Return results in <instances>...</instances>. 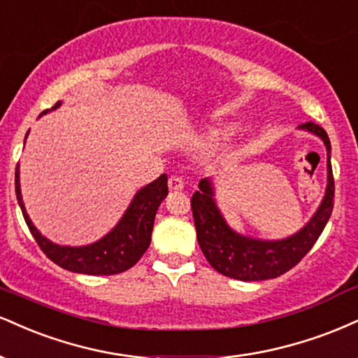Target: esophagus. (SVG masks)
Here are the masks:
<instances>
[{"instance_id":"1","label":"esophagus","mask_w":358,"mask_h":358,"mask_svg":"<svg viewBox=\"0 0 358 358\" xmlns=\"http://www.w3.org/2000/svg\"><path fill=\"white\" fill-rule=\"evenodd\" d=\"M169 189H171V191H182L184 180L178 178V176H171V178H169Z\"/></svg>"}]
</instances>
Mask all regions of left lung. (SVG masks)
I'll list each match as a JSON object with an SVG mask.
<instances>
[{"mask_svg": "<svg viewBox=\"0 0 358 358\" xmlns=\"http://www.w3.org/2000/svg\"><path fill=\"white\" fill-rule=\"evenodd\" d=\"M300 129L320 137L327 147V189L320 206L310 221L292 236L258 239L234 231L217 208L211 178L199 180V191H196L191 199L197 243L209 264L221 275L241 281L276 278L301 262L329 222L335 197L330 138L325 130L313 122L300 125Z\"/></svg>", "mask_w": 358, "mask_h": 358, "instance_id": "8db88e82", "label": "left lung"}]
</instances>
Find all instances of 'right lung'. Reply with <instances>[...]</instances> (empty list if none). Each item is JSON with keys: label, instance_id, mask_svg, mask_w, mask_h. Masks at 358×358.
<instances>
[{"label": "right lung", "instance_id": "1", "mask_svg": "<svg viewBox=\"0 0 358 358\" xmlns=\"http://www.w3.org/2000/svg\"><path fill=\"white\" fill-rule=\"evenodd\" d=\"M60 105L62 102H57L52 110ZM46 112L50 110L41 112V115H45ZM15 187L16 199H18L21 213H23L33 238L36 239L38 246L53 263L69 271L82 273V275H117V273L132 268L149 248L155 213L167 196V176H159L150 184L138 189L130 201L129 208L122 214L120 221L99 241L85 246L57 245L35 228L23 204V197H21L20 164L16 166L15 172Z\"/></svg>", "mask_w": 358, "mask_h": 358}]
</instances>
